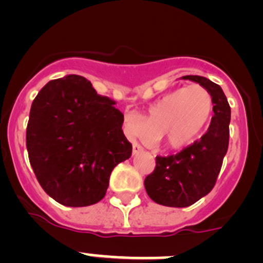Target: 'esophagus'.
Instances as JSON below:
<instances>
[{"label":"esophagus","mask_w":263,"mask_h":263,"mask_svg":"<svg viewBox=\"0 0 263 263\" xmlns=\"http://www.w3.org/2000/svg\"><path fill=\"white\" fill-rule=\"evenodd\" d=\"M143 151V147L140 144H138V143H133V155H138V153H140Z\"/></svg>","instance_id":"esophagus-1"}]
</instances>
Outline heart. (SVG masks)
<instances>
[{
  "mask_svg": "<svg viewBox=\"0 0 263 263\" xmlns=\"http://www.w3.org/2000/svg\"><path fill=\"white\" fill-rule=\"evenodd\" d=\"M214 112L209 90L193 84L166 93L148 107L142 118L134 114L124 116L126 135L144 142H161L171 149H180L197 139Z\"/></svg>",
  "mask_w": 263,
  "mask_h": 263,
  "instance_id": "heart-1",
  "label": "heart"
}]
</instances>
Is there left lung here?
<instances>
[{
  "instance_id": "1",
  "label": "left lung",
  "mask_w": 263,
  "mask_h": 263,
  "mask_svg": "<svg viewBox=\"0 0 263 263\" xmlns=\"http://www.w3.org/2000/svg\"><path fill=\"white\" fill-rule=\"evenodd\" d=\"M206 88L214 102V116L207 133L181 152L156 157V167L144 179V188L153 202L167 207H188L207 196L216 183L229 147L230 106L216 83L199 75H185Z\"/></svg>"
}]
</instances>
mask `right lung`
<instances>
[{"label": "right lung", "mask_w": 263, "mask_h": 263, "mask_svg": "<svg viewBox=\"0 0 263 263\" xmlns=\"http://www.w3.org/2000/svg\"><path fill=\"white\" fill-rule=\"evenodd\" d=\"M89 80L66 75L51 80L30 107L27 149L43 191L67 207L100 202L118 163L132 156L124 115Z\"/></svg>", "instance_id": "add662e5"}]
</instances>
